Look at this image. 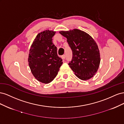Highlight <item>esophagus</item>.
<instances>
[{"mask_svg": "<svg viewBox=\"0 0 124 124\" xmlns=\"http://www.w3.org/2000/svg\"><path fill=\"white\" fill-rule=\"evenodd\" d=\"M62 59L63 60H64V59H65V58H66V56H65V55H62Z\"/></svg>", "mask_w": 124, "mask_h": 124, "instance_id": "esophagus-1", "label": "esophagus"}]
</instances>
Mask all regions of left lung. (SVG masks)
I'll list each match as a JSON object with an SVG mask.
<instances>
[{
	"mask_svg": "<svg viewBox=\"0 0 124 124\" xmlns=\"http://www.w3.org/2000/svg\"><path fill=\"white\" fill-rule=\"evenodd\" d=\"M59 33L67 38L72 52V58L68 63L76 76L87 80L97 72L100 62L99 48L95 41L86 32L74 29Z\"/></svg>",
	"mask_w": 124,
	"mask_h": 124,
	"instance_id": "left-lung-1",
	"label": "left lung"
}]
</instances>
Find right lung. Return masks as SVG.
I'll return each mask as SVG.
<instances>
[{
    "instance_id": "add662e5",
    "label": "right lung",
    "mask_w": 124,
    "mask_h": 124,
    "mask_svg": "<svg viewBox=\"0 0 124 124\" xmlns=\"http://www.w3.org/2000/svg\"><path fill=\"white\" fill-rule=\"evenodd\" d=\"M55 31L46 30L38 33L31 44L28 58L33 76L43 83L47 84L57 76L62 60L57 53L52 38Z\"/></svg>"
}]
</instances>
